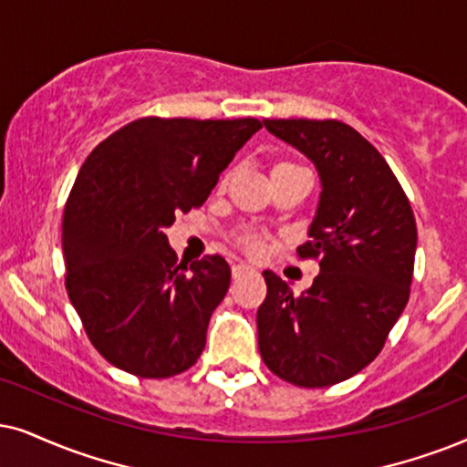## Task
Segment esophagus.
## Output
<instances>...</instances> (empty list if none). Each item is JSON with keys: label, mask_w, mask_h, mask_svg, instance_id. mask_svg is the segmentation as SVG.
Returning a JSON list of instances; mask_svg holds the SVG:
<instances>
[{"label": "esophagus", "mask_w": 467, "mask_h": 467, "mask_svg": "<svg viewBox=\"0 0 467 467\" xmlns=\"http://www.w3.org/2000/svg\"><path fill=\"white\" fill-rule=\"evenodd\" d=\"M254 271V267H250V265H245V263H234L233 265V277L234 280H237V277H241V275H245V274H252Z\"/></svg>", "instance_id": "obj_1"}]
</instances>
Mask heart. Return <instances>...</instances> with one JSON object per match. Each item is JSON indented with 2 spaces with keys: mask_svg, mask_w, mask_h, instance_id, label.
<instances>
[{
  "mask_svg": "<svg viewBox=\"0 0 467 467\" xmlns=\"http://www.w3.org/2000/svg\"><path fill=\"white\" fill-rule=\"evenodd\" d=\"M297 168H302V165L295 163V161H277V163H274V168H271V176H275L280 172H288V170H297ZM228 181H230V172H223L220 179V185L217 187H220V190H226ZM234 244H237L244 252L256 256V254H261L265 247H267V239H265L263 234L254 233V230H241L237 237H234Z\"/></svg>",
  "mask_w": 467,
  "mask_h": 467,
  "instance_id": "heart-1",
  "label": "heart"
}]
</instances>
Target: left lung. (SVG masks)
I'll return each instance as SVG.
<instances>
[{"instance_id":"1","label":"left lung","mask_w":467,"mask_h":467,"mask_svg":"<svg viewBox=\"0 0 467 467\" xmlns=\"http://www.w3.org/2000/svg\"><path fill=\"white\" fill-rule=\"evenodd\" d=\"M269 133L315 161L321 200L297 256L318 263L295 295L263 271L258 349L271 373L299 388L349 379L379 356L410 299L416 217L381 152L340 120H263Z\"/></svg>"}]
</instances>
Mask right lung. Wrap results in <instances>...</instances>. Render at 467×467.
<instances>
[{
	"label": "right lung",
	"mask_w": 467,
	"mask_h": 467,
	"mask_svg": "<svg viewBox=\"0 0 467 467\" xmlns=\"http://www.w3.org/2000/svg\"><path fill=\"white\" fill-rule=\"evenodd\" d=\"M261 127L256 118H140L81 165L62 217L67 291L116 368L165 379L196 364L230 267L217 254L179 265L163 228L204 204Z\"/></svg>",
	"instance_id": "add662e5"
}]
</instances>
